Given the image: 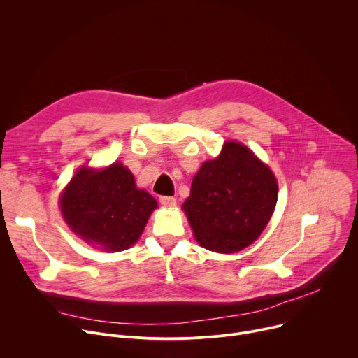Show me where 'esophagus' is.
Segmentation results:
<instances>
[{"label": "esophagus", "mask_w": 358, "mask_h": 358, "mask_svg": "<svg viewBox=\"0 0 358 358\" xmlns=\"http://www.w3.org/2000/svg\"><path fill=\"white\" fill-rule=\"evenodd\" d=\"M160 203L164 207H174L177 201L174 196H160Z\"/></svg>", "instance_id": "1"}]
</instances>
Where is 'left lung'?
I'll return each mask as SVG.
<instances>
[{
    "label": "left lung",
    "mask_w": 358,
    "mask_h": 358,
    "mask_svg": "<svg viewBox=\"0 0 358 358\" xmlns=\"http://www.w3.org/2000/svg\"><path fill=\"white\" fill-rule=\"evenodd\" d=\"M276 201L278 182L271 169L246 145L227 141L221 155L194 176L182 210L202 248L235 253L259 238Z\"/></svg>",
    "instance_id": "left-lung-1"
}]
</instances>
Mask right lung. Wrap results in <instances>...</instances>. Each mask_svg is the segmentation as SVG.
<instances>
[{
    "mask_svg": "<svg viewBox=\"0 0 358 358\" xmlns=\"http://www.w3.org/2000/svg\"><path fill=\"white\" fill-rule=\"evenodd\" d=\"M59 206L78 236L119 252L137 242L157 201L136 187L127 167L113 163L103 170L79 169L64 189Z\"/></svg>",
    "mask_w": 358,
    "mask_h": 358,
    "instance_id": "1",
    "label": "right lung"
}]
</instances>
